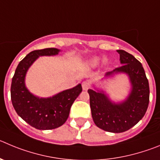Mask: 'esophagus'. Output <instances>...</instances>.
Wrapping results in <instances>:
<instances>
[{
  "instance_id": "34e87169",
  "label": "esophagus",
  "mask_w": 160,
  "mask_h": 160,
  "mask_svg": "<svg viewBox=\"0 0 160 160\" xmlns=\"http://www.w3.org/2000/svg\"><path fill=\"white\" fill-rule=\"evenodd\" d=\"M90 83H89V82L87 81H85L82 82V89L83 90H87L90 89Z\"/></svg>"
}]
</instances>
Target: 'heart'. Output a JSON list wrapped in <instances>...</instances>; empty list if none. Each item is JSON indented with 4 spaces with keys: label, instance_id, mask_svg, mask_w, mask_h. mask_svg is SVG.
I'll use <instances>...</instances> for the list:
<instances>
[{
    "label": "heart",
    "instance_id": "heart-1",
    "mask_svg": "<svg viewBox=\"0 0 160 160\" xmlns=\"http://www.w3.org/2000/svg\"><path fill=\"white\" fill-rule=\"evenodd\" d=\"M101 60H102V58L101 57H98V56H94V57H92L91 58L88 60V65L90 66L91 67H95L98 65V64L100 63Z\"/></svg>",
    "mask_w": 160,
    "mask_h": 160
}]
</instances>
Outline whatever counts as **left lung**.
Segmentation results:
<instances>
[{
    "label": "left lung",
    "instance_id": "1",
    "mask_svg": "<svg viewBox=\"0 0 160 160\" xmlns=\"http://www.w3.org/2000/svg\"><path fill=\"white\" fill-rule=\"evenodd\" d=\"M121 66L105 74V78L125 74L131 90L125 100L114 102L102 90H88L93 122L106 132L120 133L136 125L144 116L149 103V84L142 64L131 54L117 50Z\"/></svg>",
    "mask_w": 160,
    "mask_h": 160
}]
</instances>
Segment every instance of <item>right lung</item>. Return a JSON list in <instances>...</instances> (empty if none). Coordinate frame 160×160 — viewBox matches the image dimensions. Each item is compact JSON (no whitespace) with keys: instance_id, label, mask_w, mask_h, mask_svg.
<instances>
[{"instance_id":"1","label":"right lung","mask_w":160,"mask_h":160,"mask_svg":"<svg viewBox=\"0 0 160 160\" xmlns=\"http://www.w3.org/2000/svg\"><path fill=\"white\" fill-rule=\"evenodd\" d=\"M57 48L36 50L28 54L16 69L12 80L11 100L17 113L31 126L39 130L54 129L67 121L70 107L82 91V85L63 90L49 98H39L31 93L25 85L28 70L40 56L58 55Z\"/></svg>"}]
</instances>
